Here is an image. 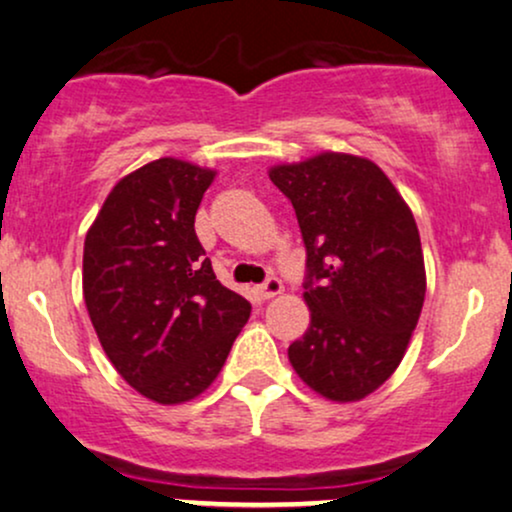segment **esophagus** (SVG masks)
I'll list each match as a JSON object with an SVG mask.
<instances>
[{"mask_svg":"<svg viewBox=\"0 0 512 512\" xmlns=\"http://www.w3.org/2000/svg\"><path fill=\"white\" fill-rule=\"evenodd\" d=\"M281 289H284V284H281L279 276H267V281L257 286V293H260V298L267 301V298H274L276 293H281Z\"/></svg>","mask_w":512,"mask_h":512,"instance_id":"esophagus-1","label":"esophagus"}]
</instances>
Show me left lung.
<instances>
[{"label": "left lung", "mask_w": 512, "mask_h": 512, "mask_svg": "<svg viewBox=\"0 0 512 512\" xmlns=\"http://www.w3.org/2000/svg\"><path fill=\"white\" fill-rule=\"evenodd\" d=\"M269 178L296 209L310 327L289 361L322 397L356 402L395 373L426 296L414 216L366 158L320 154Z\"/></svg>", "instance_id": "obj_1"}]
</instances>
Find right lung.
Returning <instances> with one entry per match:
<instances>
[{"label": "right lung", "instance_id": "1", "mask_svg": "<svg viewBox=\"0 0 512 512\" xmlns=\"http://www.w3.org/2000/svg\"><path fill=\"white\" fill-rule=\"evenodd\" d=\"M214 170L146 163L113 187L84 243V301L117 373L158 404L214 383L252 305L216 279L195 233Z\"/></svg>", "mask_w": 512, "mask_h": 512}]
</instances>
